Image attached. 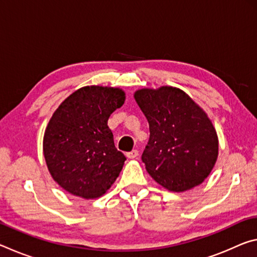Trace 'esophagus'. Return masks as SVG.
<instances>
[{
    "mask_svg": "<svg viewBox=\"0 0 257 257\" xmlns=\"http://www.w3.org/2000/svg\"><path fill=\"white\" fill-rule=\"evenodd\" d=\"M125 155H127V158H129V159H135V158H137V156H138V151L133 150L132 152H128V153Z\"/></svg>",
    "mask_w": 257,
    "mask_h": 257,
    "instance_id": "1",
    "label": "esophagus"
}]
</instances>
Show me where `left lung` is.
I'll use <instances>...</instances> for the list:
<instances>
[{"label": "left lung", "mask_w": 257, "mask_h": 257, "mask_svg": "<svg viewBox=\"0 0 257 257\" xmlns=\"http://www.w3.org/2000/svg\"><path fill=\"white\" fill-rule=\"evenodd\" d=\"M135 99L150 124L142 161L152 178L171 191L202 184L217 158L219 142L206 113L181 89H141Z\"/></svg>", "instance_id": "left-lung-1"}]
</instances>
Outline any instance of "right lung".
Returning a JSON list of instances; mask_svg holds the SVG:
<instances>
[{"label": "right lung", "mask_w": 257, "mask_h": 257, "mask_svg": "<svg viewBox=\"0 0 257 257\" xmlns=\"http://www.w3.org/2000/svg\"><path fill=\"white\" fill-rule=\"evenodd\" d=\"M123 103L119 88L87 86L64 99L52 115L43 150L51 176L63 189L96 198L119 177L125 156L115 149L107 120Z\"/></svg>", "instance_id": "obj_1"}]
</instances>
